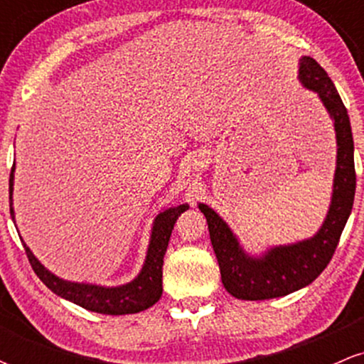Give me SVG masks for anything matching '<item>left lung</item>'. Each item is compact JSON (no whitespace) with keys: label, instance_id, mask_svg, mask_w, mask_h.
<instances>
[{"label":"left lung","instance_id":"8db88e82","mask_svg":"<svg viewBox=\"0 0 364 364\" xmlns=\"http://www.w3.org/2000/svg\"><path fill=\"white\" fill-rule=\"evenodd\" d=\"M298 65L299 83L318 95L336 129L337 161L332 196L318 231L296 243L270 246L262 253H250L214 208L198 203L200 212L207 219L225 291L245 301L281 298L310 286L332 260L353 210L356 173L348 109L333 82L318 63L310 56H301Z\"/></svg>","mask_w":364,"mask_h":364}]
</instances>
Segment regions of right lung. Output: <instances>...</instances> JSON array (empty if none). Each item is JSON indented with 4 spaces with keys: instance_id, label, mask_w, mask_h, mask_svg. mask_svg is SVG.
<instances>
[{
    "instance_id": "add662e5",
    "label": "right lung",
    "mask_w": 364,
    "mask_h": 364,
    "mask_svg": "<svg viewBox=\"0 0 364 364\" xmlns=\"http://www.w3.org/2000/svg\"><path fill=\"white\" fill-rule=\"evenodd\" d=\"M14 181H15V162L10 174V214L15 223L14 210ZM188 203L169 207L166 210L159 212L152 223L150 240L145 255L144 265H141L139 275L133 281L121 286H99L90 282H73L54 275L51 270L37 260L32 250L25 245L22 240L25 253L28 262L37 274V277L60 298L68 299L78 306L85 308L89 311L102 313V315H129V313H139L147 310L159 301L162 296V263L164 255L168 250L171 232L174 224L183 212L188 210ZM18 231V229H16Z\"/></svg>"
}]
</instances>
